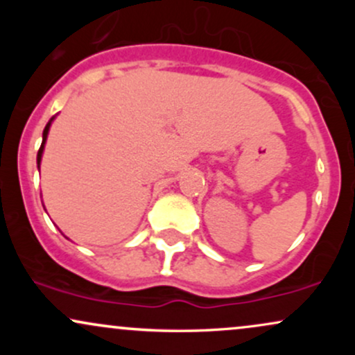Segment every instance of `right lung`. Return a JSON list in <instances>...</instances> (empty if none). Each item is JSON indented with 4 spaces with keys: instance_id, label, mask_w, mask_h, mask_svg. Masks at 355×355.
<instances>
[{
    "instance_id": "obj_1",
    "label": "right lung",
    "mask_w": 355,
    "mask_h": 355,
    "mask_svg": "<svg viewBox=\"0 0 355 355\" xmlns=\"http://www.w3.org/2000/svg\"><path fill=\"white\" fill-rule=\"evenodd\" d=\"M53 118H55V116H53ZM53 118H51L50 121H48L46 126H44V130H43V141H42V146H40V150H38V157H36V164H38V166H40V164H42V157H43L44 144H46V137H48V132H50V125H51Z\"/></svg>"
}]
</instances>
